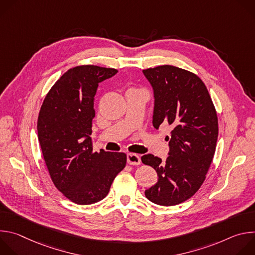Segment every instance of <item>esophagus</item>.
<instances>
[{"mask_svg": "<svg viewBox=\"0 0 255 255\" xmlns=\"http://www.w3.org/2000/svg\"><path fill=\"white\" fill-rule=\"evenodd\" d=\"M127 162L131 165H138L140 164V156L136 153H128L127 154Z\"/></svg>", "mask_w": 255, "mask_h": 255, "instance_id": "obj_1", "label": "esophagus"}]
</instances>
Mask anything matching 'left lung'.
Returning <instances> with one entry per match:
<instances>
[{
  "instance_id": "obj_1",
  "label": "left lung",
  "mask_w": 255,
  "mask_h": 255,
  "mask_svg": "<svg viewBox=\"0 0 255 255\" xmlns=\"http://www.w3.org/2000/svg\"><path fill=\"white\" fill-rule=\"evenodd\" d=\"M154 90L153 126H170L169 155L141 157L158 175L145 196L160 206H174L193 197L203 185L218 138L215 106L203 81L192 71L173 65L143 69Z\"/></svg>"
}]
</instances>
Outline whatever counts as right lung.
I'll return each instance as SVG.
<instances>
[{"label": "right lung", "instance_id": "right-lung-1", "mask_svg": "<svg viewBox=\"0 0 255 255\" xmlns=\"http://www.w3.org/2000/svg\"><path fill=\"white\" fill-rule=\"evenodd\" d=\"M117 72L93 64L69 68L40 108L38 139L50 178L64 197L78 205L103 200L126 165L125 153L94 151L90 137L99 83Z\"/></svg>", "mask_w": 255, "mask_h": 255}]
</instances>
